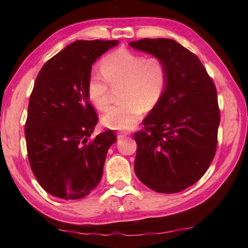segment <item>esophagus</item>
Wrapping results in <instances>:
<instances>
[{
  "instance_id": "34e87169",
  "label": "esophagus",
  "mask_w": 248,
  "mask_h": 248,
  "mask_svg": "<svg viewBox=\"0 0 248 248\" xmlns=\"http://www.w3.org/2000/svg\"><path fill=\"white\" fill-rule=\"evenodd\" d=\"M128 135V133H124V132H118L117 133V138L120 140V139H124L125 138V136Z\"/></svg>"
}]
</instances>
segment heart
<instances>
[{
	"mask_svg": "<svg viewBox=\"0 0 248 248\" xmlns=\"http://www.w3.org/2000/svg\"><path fill=\"white\" fill-rule=\"evenodd\" d=\"M102 73L93 72L87 81L89 101L99 110H105L111 85L123 84L119 104L109 108L102 124L112 130H129L141 118L144 110L156 107L165 92L168 70L159 56L145 57L127 49L108 54L100 64Z\"/></svg>",
	"mask_w": 248,
	"mask_h": 248,
	"instance_id": "b5f03b06",
	"label": "heart"
}]
</instances>
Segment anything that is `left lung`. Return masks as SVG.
Listing matches in <instances>:
<instances>
[{"label":"left lung","mask_w":248,"mask_h":248,"mask_svg":"<svg viewBox=\"0 0 248 248\" xmlns=\"http://www.w3.org/2000/svg\"><path fill=\"white\" fill-rule=\"evenodd\" d=\"M132 48L165 62V92L134 134V170L145 186L172 194L196 183L215 155L220 114L217 93L202 62L167 38H144Z\"/></svg>","instance_id":"8db88e82"}]
</instances>
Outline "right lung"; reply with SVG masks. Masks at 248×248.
<instances>
[{
    "label": "right lung",
    "instance_id": "1",
    "mask_svg": "<svg viewBox=\"0 0 248 248\" xmlns=\"http://www.w3.org/2000/svg\"><path fill=\"white\" fill-rule=\"evenodd\" d=\"M118 40H77L41 68L29 102L25 139L31 168L52 196L80 199L103 175L112 130L91 135L98 116L87 96L92 66Z\"/></svg>",
    "mask_w": 248,
    "mask_h": 248
}]
</instances>
